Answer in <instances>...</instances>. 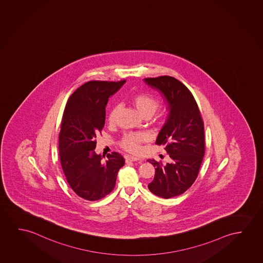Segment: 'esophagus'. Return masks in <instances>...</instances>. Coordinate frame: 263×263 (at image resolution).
<instances>
[{"mask_svg": "<svg viewBox=\"0 0 263 263\" xmlns=\"http://www.w3.org/2000/svg\"><path fill=\"white\" fill-rule=\"evenodd\" d=\"M138 160H140V159L138 158H135V157H131V156L125 157V162H126V163H128V162L138 161Z\"/></svg>", "mask_w": 263, "mask_h": 263, "instance_id": "34e87169", "label": "esophagus"}]
</instances>
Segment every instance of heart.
I'll list each match as a JSON object with an SVG mask.
<instances>
[{
    "mask_svg": "<svg viewBox=\"0 0 263 263\" xmlns=\"http://www.w3.org/2000/svg\"><path fill=\"white\" fill-rule=\"evenodd\" d=\"M132 104L139 115L144 118H150L154 114L158 111L159 102L155 97L148 93H138L132 98ZM119 105H115L110 110L108 114V121L114 124L117 121V115L119 112ZM148 139L146 134L129 133L126 134L120 141L122 148L128 151L130 153H138L140 151V145L143 142Z\"/></svg>",
    "mask_w": 263,
    "mask_h": 263,
    "instance_id": "obj_1",
    "label": "heart"
}]
</instances>
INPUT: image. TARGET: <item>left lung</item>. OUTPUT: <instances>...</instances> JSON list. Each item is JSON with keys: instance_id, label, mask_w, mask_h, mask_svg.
Returning <instances> with one entry per match:
<instances>
[{"instance_id": "obj_1", "label": "left lung", "mask_w": 263, "mask_h": 263, "mask_svg": "<svg viewBox=\"0 0 263 263\" xmlns=\"http://www.w3.org/2000/svg\"><path fill=\"white\" fill-rule=\"evenodd\" d=\"M144 81L162 93L168 110L156 144L165 146L170 161L150 159L156 171L147 186L160 198H173L189 190L198 177L205 154L204 123L193 95L181 82L168 76Z\"/></svg>"}]
</instances>
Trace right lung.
Instances as JSON below:
<instances>
[{
    "instance_id": "1",
    "label": "right lung",
    "mask_w": 263,
    "mask_h": 263,
    "mask_svg": "<svg viewBox=\"0 0 263 263\" xmlns=\"http://www.w3.org/2000/svg\"><path fill=\"white\" fill-rule=\"evenodd\" d=\"M125 80L89 81L69 97L59 134L61 165L69 186L80 198L95 201L114 190L118 170L125 165L112 152L104 160L95 152L97 135L105 125V106Z\"/></svg>"
}]
</instances>
